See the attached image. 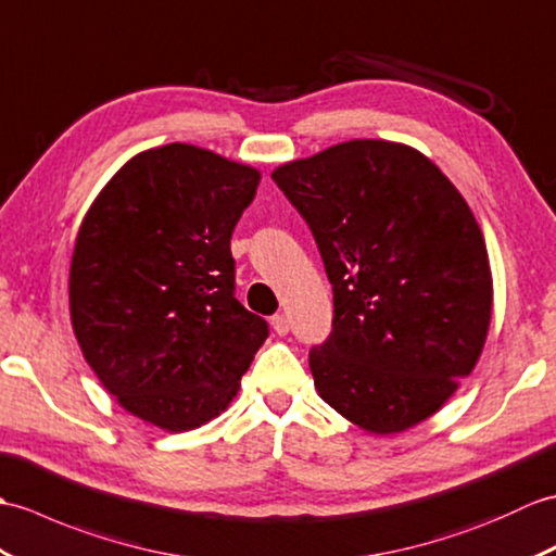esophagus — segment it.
<instances>
[{
	"label": "esophagus",
	"mask_w": 556,
	"mask_h": 556,
	"mask_svg": "<svg viewBox=\"0 0 556 556\" xmlns=\"http://www.w3.org/2000/svg\"><path fill=\"white\" fill-rule=\"evenodd\" d=\"M270 326H274V330L278 332V336H288V332H290V318L286 314H276L274 318H270Z\"/></svg>",
	"instance_id": "obj_1"
}]
</instances>
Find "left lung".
<instances>
[{
    "mask_svg": "<svg viewBox=\"0 0 556 556\" xmlns=\"http://www.w3.org/2000/svg\"><path fill=\"white\" fill-rule=\"evenodd\" d=\"M332 282L330 338L309 352L320 400L374 435L440 412L473 371L492 318L483 232L414 147L350 140L280 164Z\"/></svg>",
    "mask_w": 556,
    "mask_h": 556,
    "instance_id": "8db88e82",
    "label": "left lung"
}]
</instances>
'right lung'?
<instances>
[{
  "label": "right lung",
  "instance_id": "right-lung-1",
  "mask_svg": "<svg viewBox=\"0 0 556 556\" xmlns=\"http://www.w3.org/2000/svg\"><path fill=\"white\" fill-rule=\"evenodd\" d=\"M262 170L170 142L123 164L85 214L68 309L85 362L168 433L212 421L268 338L236 300L230 238Z\"/></svg>",
  "mask_w": 556,
  "mask_h": 556
}]
</instances>
